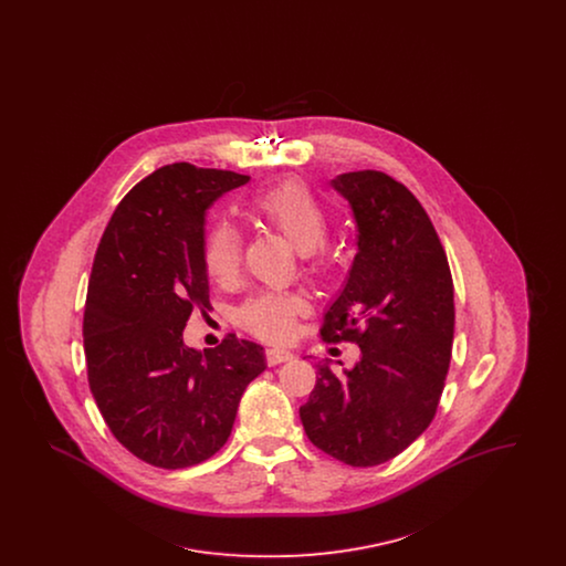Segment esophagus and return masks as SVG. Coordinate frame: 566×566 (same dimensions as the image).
<instances>
[{
    "label": "esophagus",
    "mask_w": 566,
    "mask_h": 566,
    "mask_svg": "<svg viewBox=\"0 0 566 566\" xmlns=\"http://www.w3.org/2000/svg\"><path fill=\"white\" fill-rule=\"evenodd\" d=\"M265 358H268V363H270V365H280V363H286V360H291V358H293V354H291L289 350H284V348L270 346V348L265 350Z\"/></svg>",
    "instance_id": "obj_1"
}]
</instances>
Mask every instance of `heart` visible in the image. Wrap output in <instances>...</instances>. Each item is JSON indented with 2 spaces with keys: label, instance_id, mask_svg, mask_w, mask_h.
Returning <instances> with one entry per match:
<instances>
[{
  "label": "heart",
  "instance_id": "heart-1",
  "mask_svg": "<svg viewBox=\"0 0 566 566\" xmlns=\"http://www.w3.org/2000/svg\"><path fill=\"white\" fill-rule=\"evenodd\" d=\"M250 212L282 233L301 250L305 265L312 273H323L326 259L318 245L326 240L328 218L314 192L298 180H284L254 195ZM203 268L216 284H231L242 268V235L229 222H218L203 242ZM305 312V298L296 293L263 291L254 293L238 307V323L245 331L284 339L291 335L298 314Z\"/></svg>",
  "mask_w": 566,
  "mask_h": 566
}]
</instances>
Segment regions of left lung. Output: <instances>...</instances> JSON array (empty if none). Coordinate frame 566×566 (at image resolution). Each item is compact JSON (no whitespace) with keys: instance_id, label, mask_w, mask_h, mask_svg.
<instances>
[{"instance_id":"1","label":"left lung","mask_w":566,"mask_h":566,"mask_svg":"<svg viewBox=\"0 0 566 566\" xmlns=\"http://www.w3.org/2000/svg\"><path fill=\"white\" fill-rule=\"evenodd\" d=\"M331 185L352 206L358 252L321 337L356 344L360 360L344 376L321 365L298 416L324 454L376 467L434 418L452 360L454 284L431 218L405 185L376 169Z\"/></svg>"}]
</instances>
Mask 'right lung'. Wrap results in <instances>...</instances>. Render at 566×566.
Returning <instances> with one entry per match:
<instances>
[{
    "label": "right lung",
    "instance_id": "right-lung-1",
    "mask_svg": "<svg viewBox=\"0 0 566 566\" xmlns=\"http://www.w3.org/2000/svg\"><path fill=\"white\" fill-rule=\"evenodd\" d=\"M250 176L171 163L129 190L97 245L84 303L86 376L112 434L161 469L199 464L227 443L245 386L265 371L254 342L229 333L185 346L210 310L206 210Z\"/></svg>",
    "mask_w": 566,
    "mask_h": 566
}]
</instances>
